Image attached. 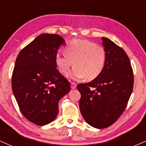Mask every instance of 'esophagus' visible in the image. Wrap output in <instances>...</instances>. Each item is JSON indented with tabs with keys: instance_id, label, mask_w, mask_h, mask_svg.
I'll return each instance as SVG.
<instances>
[{
	"instance_id": "1",
	"label": "esophagus",
	"mask_w": 146,
	"mask_h": 146,
	"mask_svg": "<svg viewBox=\"0 0 146 146\" xmlns=\"http://www.w3.org/2000/svg\"><path fill=\"white\" fill-rule=\"evenodd\" d=\"M76 87H77V85H76V84H75V83H74V82H71V89H75V88H76Z\"/></svg>"
}]
</instances>
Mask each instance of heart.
<instances>
[{"instance_id":"heart-1","label":"heart","mask_w":146,"mask_h":146,"mask_svg":"<svg viewBox=\"0 0 146 146\" xmlns=\"http://www.w3.org/2000/svg\"><path fill=\"white\" fill-rule=\"evenodd\" d=\"M64 53L57 52L55 62L62 74L69 71L73 62L75 67L67 74L71 79L79 80L86 77L88 80H93L101 74L106 64L104 48L89 40H73L64 48Z\"/></svg>"}]
</instances>
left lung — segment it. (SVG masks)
I'll return each mask as SVG.
<instances>
[{
	"label": "left lung",
	"mask_w": 146,
	"mask_h": 146,
	"mask_svg": "<svg viewBox=\"0 0 146 146\" xmlns=\"http://www.w3.org/2000/svg\"><path fill=\"white\" fill-rule=\"evenodd\" d=\"M106 51L104 68L97 78L77 88L81 94L79 108L87 123L97 129L113 124L126 108L133 88V73L124 50L102 37Z\"/></svg>",
	"instance_id": "obj_1"
}]
</instances>
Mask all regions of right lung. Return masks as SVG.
Instances as JSON below:
<instances>
[{"label":"right lung","mask_w":146,"mask_h":146,"mask_svg":"<svg viewBox=\"0 0 146 146\" xmlns=\"http://www.w3.org/2000/svg\"><path fill=\"white\" fill-rule=\"evenodd\" d=\"M65 44L58 34H40L16 58L13 92L23 115L37 125H47L56 119L58 102L71 90L55 62L58 49Z\"/></svg>","instance_id":"1"}]
</instances>
